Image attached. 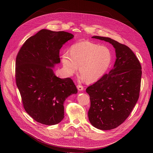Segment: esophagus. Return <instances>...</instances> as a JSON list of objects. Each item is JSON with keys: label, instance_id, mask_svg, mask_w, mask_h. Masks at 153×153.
<instances>
[{"label": "esophagus", "instance_id": "obj_1", "mask_svg": "<svg viewBox=\"0 0 153 153\" xmlns=\"http://www.w3.org/2000/svg\"><path fill=\"white\" fill-rule=\"evenodd\" d=\"M77 88H78V91H82V90L84 89V87L82 86V85H78L77 86Z\"/></svg>", "mask_w": 153, "mask_h": 153}]
</instances>
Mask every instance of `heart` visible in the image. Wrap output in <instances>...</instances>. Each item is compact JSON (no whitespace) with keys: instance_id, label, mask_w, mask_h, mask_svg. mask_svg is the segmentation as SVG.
Returning <instances> with one entry per match:
<instances>
[{"instance_id":"heart-1","label":"heart","mask_w":153,"mask_h":153,"mask_svg":"<svg viewBox=\"0 0 153 153\" xmlns=\"http://www.w3.org/2000/svg\"><path fill=\"white\" fill-rule=\"evenodd\" d=\"M61 61L66 74L71 76L79 65L81 78L92 82L100 78L107 71L112 61V53L105 46H100L89 41L73 44L69 53L64 52Z\"/></svg>"}]
</instances>
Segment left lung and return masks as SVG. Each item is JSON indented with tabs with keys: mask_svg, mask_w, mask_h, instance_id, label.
<instances>
[{
	"mask_svg": "<svg viewBox=\"0 0 153 153\" xmlns=\"http://www.w3.org/2000/svg\"><path fill=\"white\" fill-rule=\"evenodd\" d=\"M92 38L109 42L115 48L116 59L108 74L86 89L90 97L88 118L101 130H109L121 125L129 116L139 98L141 66L127 46L108 37Z\"/></svg>",
	"mask_w": 153,
	"mask_h": 153,
	"instance_id": "8db88e82",
	"label": "left lung"
}]
</instances>
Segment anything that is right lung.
Masks as SVG:
<instances>
[{"label":"right lung","instance_id":"add662e5","mask_svg":"<svg viewBox=\"0 0 153 153\" xmlns=\"http://www.w3.org/2000/svg\"><path fill=\"white\" fill-rule=\"evenodd\" d=\"M74 37L64 31L42 29L28 38L18 53L16 85L25 111L39 123H59L64 118V101L78 92L71 78H59L53 70L61 62L59 50Z\"/></svg>","mask_w":153,"mask_h":153}]
</instances>
